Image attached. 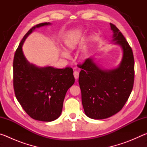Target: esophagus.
I'll use <instances>...</instances> for the list:
<instances>
[{
  "label": "esophagus",
  "mask_w": 147,
  "mask_h": 147,
  "mask_svg": "<svg viewBox=\"0 0 147 147\" xmlns=\"http://www.w3.org/2000/svg\"><path fill=\"white\" fill-rule=\"evenodd\" d=\"M74 78L76 80H78V77H79V73L78 71H74Z\"/></svg>",
  "instance_id": "obj_1"
}]
</instances>
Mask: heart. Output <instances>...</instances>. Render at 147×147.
<instances>
[{
  "label": "heart",
  "instance_id": "heart-1",
  "mask_svg": "<svg viewBox=\"0 0 147 147\" xmlns=\"http://www.w3.org/2000/svg\"><path fill=\"white\" fill-rule=\"evenodd\" d=\"M84 35V31L83 29L78 28L75 30L72 31L67 36L66 38L64 40V45L65 47L66 51H61L60 52V55L61 57L65 58H69V53L75 51L78 49L80 45L82 43V40L83 39V36ZM88 50H86V51L83 53V57L86 58L88 56Z\"/></svg>",
  "mask_w": 147,
  "mask_h": 147
}]
</instances>
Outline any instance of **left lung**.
Masks as SVG:
<instances>
[{
  "label": "left lung",
  "instance_id": "1",
  "mask_svg": "<svg viewBox=\"0 0 147 147\" xmlns=\"http://www.w3.org/2000/svg\"><path fill=\"white\" fill-rule=\"evenodd\" d=\"M113 44L123 51L116 68L104 69L90 57L80 65L78 82L84 112L88 117L104 119L115 115L123 108L132 91L134 59L132 50L119 30L110 23Z\"/></svg>",
  "mask_w": 147,
  "mask_h": 147
}]
</instances>
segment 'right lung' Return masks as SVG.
I'll list each match as a JSON object with an SVG mask.
<instances>
[{
	"label": "right lung",
	"instance_id": "right-lung-1",
	"mask_svg": "<svg viewBox=\"0 0 147 147\" xmlns=\"http://www.w3.org/2000/svg\"><path fill=\"white\" fill-rule=\"evenodd\" d=\"M51 24L40 23L29 30L16 50L13 65L17 100L30 117L45 122L53 121L60 116L67 91L74 83L71 68L38 67L24 55L23 45L27 37L36 28Z\"/></svg>",
	"mask_w": 147,
	"mask_h": 147
}]
</instances>
